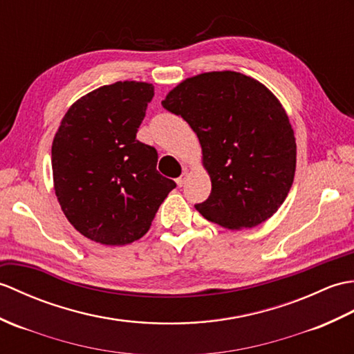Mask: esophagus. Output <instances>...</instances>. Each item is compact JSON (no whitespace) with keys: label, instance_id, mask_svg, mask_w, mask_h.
Wrapping results in <instances>:
<instances>
[{"label":"esophagus","instance_id":"obj_1","mask_svg":"<svg viewBox=\"0 0 354 354\" xmlns=\"http://www.w3.org/2000/svg\"><path fill=\"white\" fill-rule=\"evenodd\" d=\"M187 177H189V172H187L186 169L182 172V176H180L177 180H176V182H177V185L180 186V187H182L185 183H186V180H187Z\"/></svg>","mask_w":354,"mask_h":354}]
</instances>
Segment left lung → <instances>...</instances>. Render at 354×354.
<instances>
[{"label": "left lung", "mask_w": 354, "mask_h": 354, "mask_svg": "<svg viewBox=\"0 0 354 354\" xmlns=\"http://www.w3.org/2000/svg\"><path fill=\"white\" fill-rule=\"evenodd\" d=\"M162 106L198 136L212 192L195 209L207 221L241 230L276 214L294 182L297 145L285 109L262 83L233 71L204 73Z\"/></svg>", "instance_id": "obj_1"}]
</instances>
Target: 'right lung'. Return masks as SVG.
Masks as SVG:
<instances>
[{
    "label": "right lung",
    "mask_w": 354,
    "mask_h": 354,
    "mask_svg": "<svg viewBox=\"0 0 354 354\" xmlns=\"http://www.w3.org/2000/svg\"><path fill=\"white\" fill-rule=\"evenodd\" d=\"M153 95L150 83L103 86L69 107L54 136L57 200L91 241L125 245L142 238L176 187L156 169V148L136 139Z\"/></svg>",
    "instance_id": "obj_1"
}]
</instances>
